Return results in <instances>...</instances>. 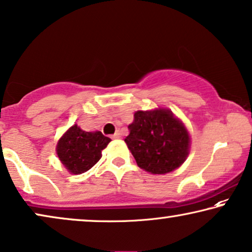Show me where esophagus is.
Instances as JSON below:
<instances>
[{
  "label": "esophagus",
  "mask_w": 252,
  "mask_h": 252,
  "mask_svg": "<svg viewBox=\"0 0 252 252\" xmlns=\"http://www.w3.org/2000/svg\"><path fill=\"white\" fill-rule=\"evenodd\" d=\"M112 138H113V139H119V138H121V133H120L118 131V132H115L114 134H113Z\"/></svg>",
  "instance_id": "esophagus-1"
}]
</instances>
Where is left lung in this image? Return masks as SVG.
<instances>
[{"label": "left lung", "instance_id": "8db88e82", "mask_svg": "<svg viewBox=\"0 0 252 252\" xmlns=\"http://www.w3.org/2000/svg\"><path fill=\"white\" fill-rule=\"evenodd\" d=\"M125 141L139 168L154 175L171 172L189 153V131L170 109L137 111Z\"/></svg>", "mask_w": 252, "mask_h": 252}]
</instances>
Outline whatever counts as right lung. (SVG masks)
Wrapping results in <instances>:
<instances>
[{
    "mask_svg": "<svg viewBox=\"0 0 252 252\" xmlns=\"http://www.w3.org/2000/svg\"><path fill=\"white\" fill-rule=\"evenodd\" d=\"M109 141L111 139L100 131L88 132L74 125L60 138L56 151L59 160L70 173L81 175L100 160L101 151Z\"/></svg>",
    "mask_w": 252,
    "mask_h": 252,
    "instance_id": "right-lung-1",
    "label": "right lung"
}]
</instances>
